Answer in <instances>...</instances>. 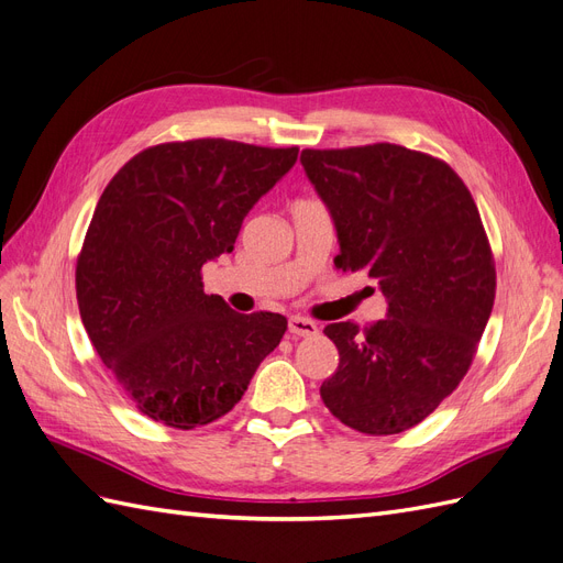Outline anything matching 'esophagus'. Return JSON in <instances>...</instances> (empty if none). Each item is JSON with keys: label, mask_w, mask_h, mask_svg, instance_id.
<instances>
[{"label": "esophagus", "mask_w": 563, "mask_h": 563, "mask_svg": "<svg viewBox=\"0 0 563 563\" xmlns=\"http://www.w3.org/2000/svg\"><path fill=\"white\" fill-rule=\"evenodd\" d=\"M288 333H294L298 338H312V335L319 333V327L312 319L291 317V319H288Z\"/></svg>", "instance_id": "1"}]
</instances>
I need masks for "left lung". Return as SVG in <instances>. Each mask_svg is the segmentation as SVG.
Returning a JSON list of instances; mask_svg holds the SVG:
<instances>
[{
	"label": "left lung",
	"instance_id": "8db88e82",
	"mask_svg": "<svg viewBox=\"0 0 563 563\" xmlns=\"http://www.w3.org/2000/svg\"><path fill=\"white\" fill-rule=\"evenodd\" d=\"M338 230V269L366 272L387 317L329 323L340 354L319 395L347 428H416L465 378L496 300L479 209L453 168L395 143L302 150Z\"/></svg>",
	"mask_w": 563,
	"mask_h": 563
}]
</instances>
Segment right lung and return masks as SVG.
Returning a JSON list of instances; mask_svg holds the SVG:
<instances>
[{
  "label": "right lung",
  "instance_id": "obj_1",
  "mask_svg": "<svg viewBox=\"0 0 563 563\" xmlns=\"http://www.w3.org/2000/svg\"><path fill=\"white\" fill-rule=\"evenodd\" d=\"M298 147L225 139L145 147L100 195L77 255L84 329L143 416L195 430L232 411L279 345L286 317L240 314L203 294L201 267L230 253L244 216Z\"/></svg>",
  "mask_w": 563,
  "mask_h": 563
}]
</instances>
